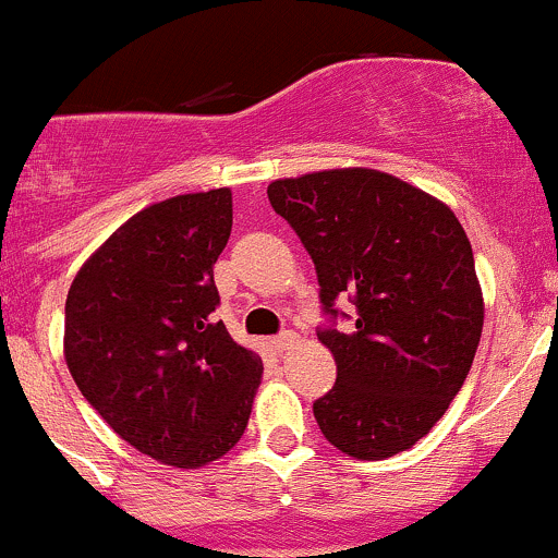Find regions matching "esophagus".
<instances>
[{
	"mask_svg": "<svg viewBox=\"0 0 558 558\" xmlns=\"http://www.w3.org/2000/svg\"><path fill=\"white\" fill-rule=\"evenodd\" d=\"M298 341H301V338H298V332H281V336L274 338V349H277V352H287V349L295 347Z\"/></svg>",
	"mask_w": 558,
	"mask_h": 558,
	"instance_id": "34e87169",
	"label": "esophagus"
}]
</instances>
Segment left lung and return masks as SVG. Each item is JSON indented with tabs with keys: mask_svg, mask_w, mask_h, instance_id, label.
Masks as SVG:
<instances>
[{
	"mask_svg": "<svg viewBox=\"0 0 558 558\" xmlns=\"http://www.w3.org/2000/svg\"><path fill=\"white\" fill-rule=\"evenodd\" d=\"M317 266L322 303L349 292L352 332L322 330L336 387L314 403L327 440L354 459L416 446L462 389L484 330V292L462 222L435 195L365 166L268 185Z\"/></svg>",
	"mask_w": 558,
	"mask_h": 558,
	"instance_id": "1",
	"label": "left lung"
}]
</instances>
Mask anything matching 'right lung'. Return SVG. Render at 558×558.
Segmentation results:
<instances>
[{"instance_id": "right-lung-1", "label": "right lung", "mask_w": 558, "mask_h": 558, "mask_svg": "<svg viewBox=\"0 0 558 558\" xmlns=\"http://www.w3.org/2000/svg\"><path fill=\"white\" fill-rule=\"evenodd\" d=\"M231 226V187L145 206L66 295L64 360L80 392L125 444L180 470L239 444L263 378L260 357L211 319Z\"/></svg>"}]
</instances>
